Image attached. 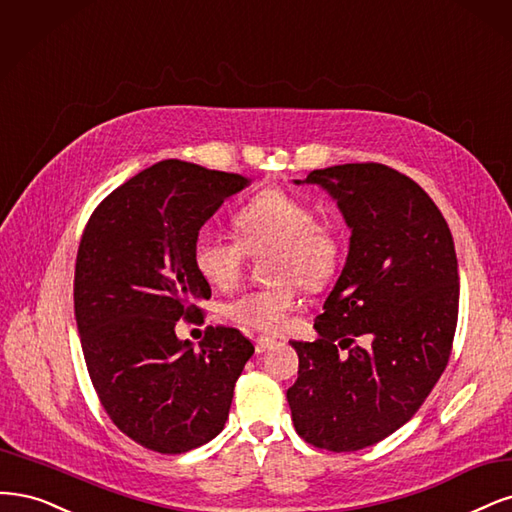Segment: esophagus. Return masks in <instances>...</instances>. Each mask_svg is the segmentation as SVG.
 Here are the masks:
<instances>
[{
    "label": "esophagus",
    "mask_w": 512,
    "mask_h": 512,
    "mask_svg": "<svg viewBox=\"0 0 512 512\" xmlns=\"http://www.w3.org/2000/svg\"><path fill=\"white\" fill-rule=\"evenodd\" d=\"M274 344H276V340H274V338L259 336V338L255 340V351H257V353H266V351H270V349H272Z\"/></svg>",
    "instance_id": "34e87169"
}]
</instances>
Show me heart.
Here are the masks:
<instances>
[{"label": "heart", "instance_id": "1", "mask_svg": "<svg viewBox=\"0 0 512 512\" xmlns=\"http://www.w3.org/2000/svg\"><path fill=\"white\" fill-rule=\"evenodd\" d=\"M238 240L200 232L193 242V263L212 287L238 283L249 253L270 249L274 283L246 291L225 306V315L251 329L274 334L298 306V280L319 291L340 268L342 240L336 229L315 223V212L298 197L268 189L251 197L234 217Z\"/></svg>", "mask_w": 512, "mask_h": 512}]
</instances>
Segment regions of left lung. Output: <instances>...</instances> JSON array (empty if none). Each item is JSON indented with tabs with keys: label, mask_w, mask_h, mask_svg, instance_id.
<instances>
[{
	"label": "left lung",
	"mask_w": 512,
	"mask_h": 512,
	"mask_svg": "<svg viewBox=\"0 0 512 512\" xmlns=\"http://www.w3.org/2000/svg\"><path fill=\"white\" fill-rule=\"evenodd\" d=\"M293 183L332 195L351 238L315 321L319 338L291 342L300 357L287 389L291 419L319 449L359 451L400 430L447 368L459 306L455 244L432 197L383 163L312 170Z\"/></svg>",
	"instance_id": "left-lung-1"
}]
</instances>
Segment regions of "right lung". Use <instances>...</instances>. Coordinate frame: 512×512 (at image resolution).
I'll use <instances>...</instances> for the list:
<instances>
[{
    "mask_svg": "<svg viewBox=\"0 0 512 512\" xmlns=\"http://www.w3.org/2000/svg\"><path fill=\"white\" fill-rule=\"evenodd\" d=\"M251 178L180 159L131 176L95 208L82 234L74 312L91 383L123 434L157 453H187L217 436L255 346L208 327L200 349L176 336L202 317L210 285L193 242Z\"/></svg>",
    "mask_w": 512,
    "mask_h": 512,
    "instance_id": "add662e5",
    "label": "right lung"
}]
</instances>
